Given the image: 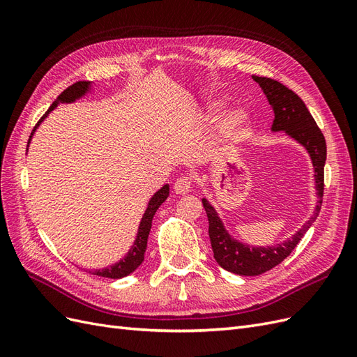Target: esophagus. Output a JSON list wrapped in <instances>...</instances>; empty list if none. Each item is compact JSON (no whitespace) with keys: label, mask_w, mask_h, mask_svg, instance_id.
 Listing matches in <instances>:
<instances>
[{"label":"esophagus","mask_w":357,"mask_h":357,"mask_svg":"<svg viewBox=\"0 0 357 357\" xmlns=\"http://www.w3.org/2000/svg\"><path fill=\"white\" fill-rule=\"evenodd\" d=\"M192 189V178L190 177H180L174 181V192L177 195H186Z\"/></svg>","instance_id":"34e87169"}]
</instances>
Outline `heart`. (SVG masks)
<instances>
[{
  "label": "heart",
  "instance_id": "obj_1",
  "mask_svg": "<svg viewBox=\"0 0 357 357\" xmlns=\"http://www.w3.org/2000/svg\"><path fill=\"white\" fill-rule=\"evenodd\" d=\"M222 101L210 102L205 110L199 112V119L204 123H210L215 117V112L219 110ZM248 129H250V114L244 109H232L226 112L218 123V150L220 153H226L238 146L245 138Z\"/></svg>",
  "mask_w": 357,
  "mask_h": 357
}]
</instances>
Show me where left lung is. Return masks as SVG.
I'll return each instance as SVG.
<instances>
[{"label":"left lung","mask_w":357,"mask_h":357,"mask_svg":"<svg viewBox=\"0 0 357 357\" xmlns=\"http://www.w3.org/2000/svg\"><path fill=\"white\" fill-rule=\"evenodd\" d=\"M253 80L261 86L268 102L274 110L273 131H283L286 135L296 139L301 146H304L308 152L316 172L314 177L319 201L314 214L291 238L273 247H253L234 240L225 229L213 205L204 198L202 205L208 218V235L215 262L226 271L238 275H261L282 264L317 219L321 208L323 189H325L326 142L307 105L294 91H290L277 80L259 77V75H253Z\"/></svg>","instance_id":"8db88e82"}]
</instances>
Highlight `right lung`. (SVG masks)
I'll return each mask as SVG.
<instances>
[{
    "label": "right lung",
    "mask_w": 357,
    "mask_h": 357,
    "mask_svg": "<svg viewBox=\"0 0 357 357\" xmlns=\"http://www.w3.org/2000/svg\"><path fill=\"white\" fill-rule=\"evenodd\" d=\"M91 89V82H77L74 83L71 86H68V88L63 91L56 101L53 102L49 110L45 113V116H43L40 121L37 122V125L34 126V129H32V132L29 135V142L32 135H34L37 126L45 121V119L47 117V114L55 109V107L62 102V104H70V102H74L75 100L82 98V96L84 93H88ZM29 142H28V146H29ZM28 146H26V150H28ZM169 195V186L165 185L164 188H160L155 195L152 197V199L149 201V205L146 208V213L143 215L142 222H139V226H138V234H137V238L134 241V245L129 248L128 255L121 259L117 264L109 266V268H104V269H96V271H93L95 275H100V277H107V278H122V277H126L131 273H134L135 269L142 265V262L144 261V252L147 248V238H149V232H150V228H152V220H153V215L156 213V210L160 207V204L164 202Z\"/></svg>",
    "instance_id": "right-lung-1"
}]
</instances>
